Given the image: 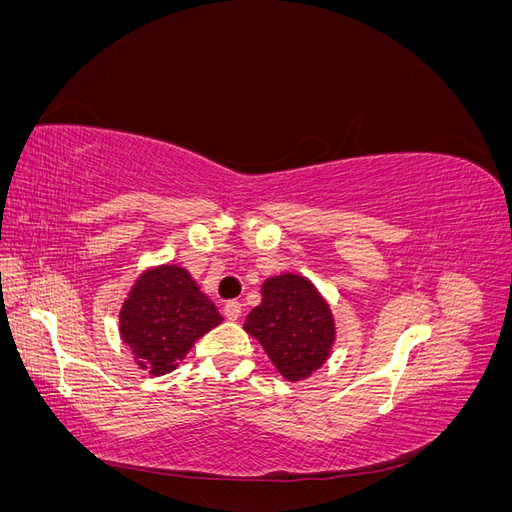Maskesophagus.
Here are the masks:
<instances>
[{
    "mask_svg": "<svg viewBox=\"0 0 512 512\" xmlns=\"http://www.w3.org/2000/svg\"><path fill=\"white\" fill-rule=\"evenodd\" d=\"M224 316L228 320H239V316H241V303L239 301H226L224 303Z\"/></svg>",
    "mask_w": 512,
    "mask_h": 512,
    "instance_id": "1",
    "label": "esophagus"
}]
</instances>
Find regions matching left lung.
Returning <instances> with one entry per match:
<instances>
[{
	"label": "left lung",
	"mask_w": 512,
	"mask_h": 512,
	"mask_svg": "<svg viewBox=\"0 0 512 512\" xmlns=\"http://www.w3.org/2000/svg\"><path fill=\"white\" fill-rule=\"evenodd\" d=\"M262 301L243 329L256 337L280 374L297 382L322 367L335 342L329 303L303 275L284 273L262 284Z\"/></svg>",
	"instance_id": "left-lung-1"
}]
</instances>
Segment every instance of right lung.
Here are the masks:
<instances>
[{"instance_id":"add662e5","label":"right lung","mask_w":512,"mask_h":512,"mask_svg":"<svg viewBox=\"0 0 512 512\" xmlns=\"http://www.w3.org/2000/svg\"><path fill=\"white\" fill-rule=\"evenodd\" d=\"M222 320L188 271L162 265L145 271L132 286L119 312V333L138 367L164 376Z\"/></svg>"}]
</instances>
